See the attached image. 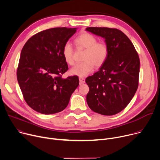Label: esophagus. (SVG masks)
<instances>
[{
	"mask_svg": "<svg viewBox=\"0 0 160 160\" xmlns=\"http://www.w3.org/2000/svg\"><path fill=\"white\" fill-rule=\"evenodd\" d=\"M79 81H80V84H82L85 83V78L83 77H79Z\"/></svg>",
	"mask_w": 160,
	"mask_h": 160,
	"instance_id": "obj_1",
	"label": "esophagus"
}]
</instances>
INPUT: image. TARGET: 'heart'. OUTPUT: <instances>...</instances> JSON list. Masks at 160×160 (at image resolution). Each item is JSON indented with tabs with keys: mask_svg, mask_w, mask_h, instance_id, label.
Here are the masks:
<instances>
[{
	"mask_svg": "<svg viewBox=\"0 0 160 160\" xmlns=\"http://www.w3.org/2000/svg\"><path fill=\"white\" fill-rule=\"evenodd\" d=\"M97 41L96 37L88 32L82 33L76 38L75 42L77 47L85 50L83 56V62L72 68L71 74L85 77L93 71L94 66L97 68L103 66L108 55V48L104 42ZM62 53L66 62L69 65L74 64V50L70 42H67L64 45Z\"/></svg>",
	"mask_w": 160,
	"mask_h": 160,
	"instance_id": "obj_1",
	"label": "heart"
}]
</instances>
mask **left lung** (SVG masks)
Returning <instances> with one entry per match:
<instances>
[{
	"instance_id": "8db88e82",
	"label": "left lung",
	"mask_w": 160,
	"mask_h": 160,
	"mask_svg": "<svg viewBox=\"0 0 160 160\" xmlns=\"http://www.w3.org/2000/svg\"><path fill=\"white\" fill-rule=\"evenodd\" d=\"M86 31L105 38L108 48L103 66L85 80L89 88L87 103L96 113L115 115L127 107L137 90L138 53L128 36L117 28L88 27Z\"/></svg>"
}]
</instances>
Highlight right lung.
Returning <instances> with one entry per match:
<instances>
[{"label": "right lung", "mask_w": 160, "mask_h": 160, "mask_svg": "<svg viewBox=\"0 0 160 160\" xmlns=\"http://www.w3.org/2000/svg\"><path fill=\"white\" fill-rule=\"evenodd\" d=\"M77 28L56 27L39 32L23 46L17 80L27 105L43 114L64 110L79 85L77 76L62 78L68 69L62 50Z\"/></svg>", "instance_id": "add662e5"}]
</instances>
